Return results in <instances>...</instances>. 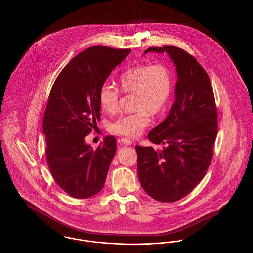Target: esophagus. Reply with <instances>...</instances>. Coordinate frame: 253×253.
I'll list each match as a JSON object with an SVG mask.
<instances>
[{
	"label": "esophagus",
	"mask_w": 253,
	"mask_h": 253,
	"mask_svg": "<svg viewBox=\"0 0 253 253\" xmlns=\"http://www.w3.org/2000/svg\"><path fill=\"white\" fill-rule=\"evenodd\" d=\"M118 143L120 145H126V146H128V145L132 144V141L129 140V139H126V138H122V139L118 140Z\"/></svg>",
	"instance_id": "34e87169"
}]
</instances>
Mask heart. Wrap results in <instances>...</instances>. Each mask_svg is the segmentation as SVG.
Returning a JSON list of instances; mask_svg holds the SVG:
<instances>
[{"label":"heart","instance_id":"obj_1","mask_svg":"<svg viewBox=\"0 0 253 253\" xmlns=\"http://www.w3.org/2000/svg\"><path fill=\"white\" fill-rule=\"evenodd\" d=\"M118 83L124 93H134L133 108L137 112L120 116L110 125V130L129 138L138 137L150 124L149 114L158 115L167 107L172 91L171 73L162 63L142 64L123 73ZM98 99L105 112L118 111L120 92L116 87L103 84Z\"/></svg>","mask_w":253,"mask_h":253}]
</instances>
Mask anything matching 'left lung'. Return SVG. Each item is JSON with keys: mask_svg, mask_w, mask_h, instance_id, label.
<instances>
[{"mask_svg": "<svg viewBox=\"0 0 253 253\" xmlns=\"http://www.w3.org/2000/svg\"><path fill=\"white\" fill-rule=\"evenodd\" d=\"M167 52L176 66L175 101L168 117L148 134L162 151L136 145L141 187L154 200L172 203L187 196L202 180L213 157L217 110L206 70L194 56L176 46L149 47Z\"/></svg>", "mask_w": 253, "mask_h": 253, "instance_id": "obj_1", "label": "left lung"}]
</instances>
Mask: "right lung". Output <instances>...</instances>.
Wrapping results in <instances>:
<instances>
[{
	"instance_id": "right-lung-1",
	"label": "right lung",
	"mask_w": 253,
	"mask_h": 253,
	"mask_svg": "<svg viewBox=\"0 0 253 253\" xmlns=\"http://www.w3.org/2000/svg\"><path fill=\"white\" fill-rule=\"evenodd\" d=\"M130 51L88 47L63 68L51 87L42 120L45 157L53 179L73 198H90L104 187L116 138L106 136L96 150L84 138L100 120L101 85Z\"/></svg>"
}]
</instances>
